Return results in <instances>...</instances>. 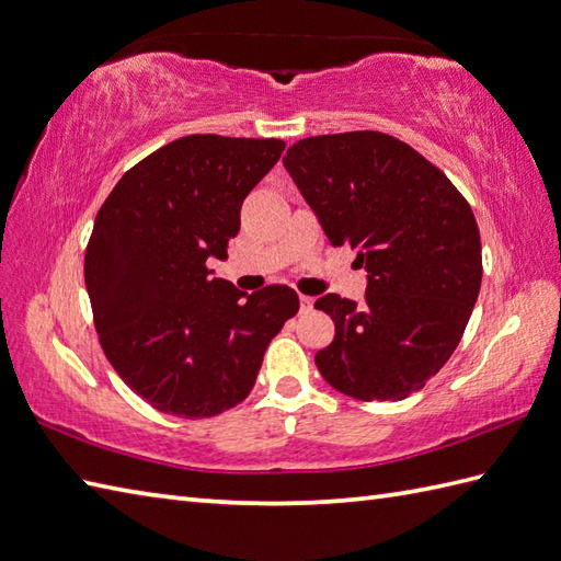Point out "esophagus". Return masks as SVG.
<instances>
[{
  "instance_id": "34e87169",
  "label": "esophagus",
  "mask_w": 561,
  "mask_h": 561,
  "mask_svg": "<svg viewBox=\"0 0 561 561\" xmlns=\"http://www.w3.org/2000/svg\"><path fill=\"white\" fill-rule=\"evenodd\" d=\"M298 304H301V312L312 310V298L310 296H298Z\"/></svg>"
}]
</instances>
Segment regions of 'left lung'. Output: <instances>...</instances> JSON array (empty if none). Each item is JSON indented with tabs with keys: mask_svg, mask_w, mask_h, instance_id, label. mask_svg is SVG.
Here are the masks:
<instances>
[{
	"mask_svg": "<svg viewBox=\"0 0 561 561\" xmlns=\"http://www.w3.org/2000/svg\"><path fill=\"white\" fill-rule=\"evenodd\" d=\"M332 245L356 249L366 304L328 294L334 340L316 366L336 392L397 401L419 392L459 346L483 279L480 231L457 186L380 131L312 136L282 158Z\"/></svg>",
	"mask_w": 561,
	"mask_h": 561,
	"instance_id": "8db88e82",
	"label": "left lung"
}]
</instances>
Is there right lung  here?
<instances>
[{
    "label": "right lung",
    "mask_w": 561,
    "mask_h": 561,
    "mask_svg": "<svg viewBox=\"0 0 561 561\" xmlns=\"http://www.w3.org/2000/svg\"><path fill=\"white\" fill-rule=\"evenodd\" d=\"M279 138L195 134L119 179L85 249V289L112 368L152 409L210 419L251 394L265 348L298 312L289 286L243 294L213 277Z\"/></svg>",
    "instance_id": "obj_1"
}]
</instances>
